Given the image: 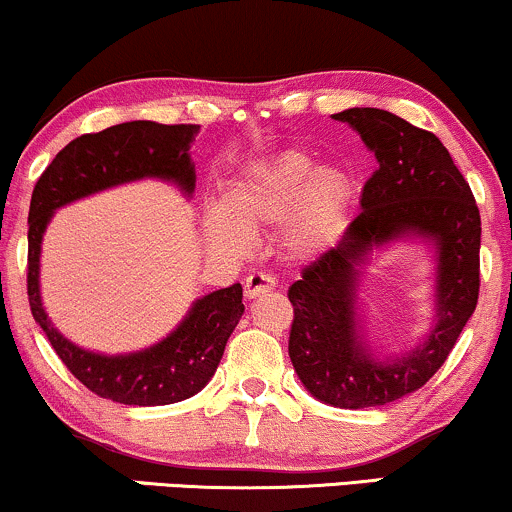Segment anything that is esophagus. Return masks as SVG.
<instances>
[{
    "mask_svg": "<svg viewBox=\"0 0 512 512\" xmlns=\"http://www.w3.org/2000/svg\"><path fill=\"white\" fill-rule=\"evenodd\" d=\"M276 288V281L272 274L267 272H250L245 276V295L248 298H260L262 293H269Z\"/></svg>",
    "mask_w": 512,
    "mask_h": 512,
    "instance_id": "34e87169",
    "label": "esophagus"
}]
</instances>
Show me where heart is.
Returning a JSON list of instances; mask_svg holds the SVG:
<instances>
[{"mask_svg": "<svg viewBox=\"0 0 512 512\" xmlns=\"http://www.w3.org/2000/svg\"><path fill=\"white\" fill-rule=\"evenodd\" d=\"M353 178L336 166H319L300 147L252 159L233 176L224 205L207 212V236L219 248L245 252L252 233L283 226V248L310 257L334 243L353 202Z\"/></svg>", "mask_w": 512, "mask_h": 512, "instance_id": "heart-1", "label": "heart"}]
</instances>
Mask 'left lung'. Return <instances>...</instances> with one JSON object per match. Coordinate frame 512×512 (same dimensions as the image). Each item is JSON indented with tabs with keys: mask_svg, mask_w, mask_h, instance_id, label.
I'll list each match as a JSON object with an SVG mask.
<instances>
[{
	"mask_svg": "<svg viewBox=\"0 0 512 512\" xmlns=\"http://www.w3.org/2000/svg\"><path fill=\"white\" fill-rule=\"evenodd\" d=\"M362 135L377 169L362 188V212L336 248L305 264L288 288V355L312 396L336 408H379L427 384L448 360L479 298L482 219L458 166L432 131L374 107L334 114ZM412 230L440 245V319L428 343L398 363H379L354 334V264L377 242Z\"/></svg>",
	"mask_w": 512,
	"mask_h": 512,
	"instance_id": "obj_1",
	"label": "left lung"
}]
</instances>
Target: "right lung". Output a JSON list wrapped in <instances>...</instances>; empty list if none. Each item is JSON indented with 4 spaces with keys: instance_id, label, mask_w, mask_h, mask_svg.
Wrapping results in <instances>:
<instances>
[{
    "instance_id": "obj_1",
    "label": "right lung",
    "mask_w": 512,
    "mask_h": 512,
    "mask_svg": "<svg viewBox=\"0 0 512 512\" xmlns=\"http://www.w3.org/2000/svg\"><path fill=\"white\" fill-rule=\"evenodd\" d=\"M200 126L128 121L71 140L42 171L28 212V303L59 360L85 389L123 405H169L195 396L217 369L226 341L243 315V288L233 283L197 300L183 324L157 346L133 355H95L54 329L40 303V240L52 212L66 202L143 176L176 181L193 193L188 150Z\"/></svg>"
}]
</instances>
